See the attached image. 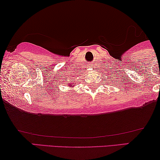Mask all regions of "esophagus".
I'll return each instance as SVG.
<instances>
[{
    "label": "esophagus",
    "mask_w": 160,
    "mask_h": 160,
    "mask_svg": "<svg viewBox=\"0 0 160 160\" xmlns=\"http://www.w3.org/2000/svg\"><path fill=\"white\" fill-rule=\"evenodd\" d=\"M90 66H92H92H93V65H90Z\"/></svg>",
    "instance_id": "34e87169"
}]
</instances>
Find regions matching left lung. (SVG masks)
<instances>
[{"mask_svg":"<svg viewBox=\"0 0 160 160\" xmlns=\"http://www.w3.org/2000/svg\"><path fill=\"white\" fill-rule=\"evenodd\" d=\"M108 78L111 80V82H118V81L117 79H118V76H117V74L114 73V72H112V73H109L108 74ZM116 82H115V81Z\"/></svg>","mask_w":160,"mask_h":160,"instance_id":"8db88e82","label":"left lung"}]
</instances>
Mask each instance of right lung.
Instances as JSON below:
<instances>
[{"label": "right lung", "mask_w": 160, "mask_h": 160, "mask_svg": "<svg viewBox=\"0 0 160 160\" xmlns=\"http://www.w3.org/2000/svg\"><path fill=\"white\" fill-rule=\"evenodd\" d=\"M72 82H70V83H69V84H68V86H69V87H73V85L74 84V83H73V84H72Z\"/></svg>", "instance_id": "1"}]
</instances>
